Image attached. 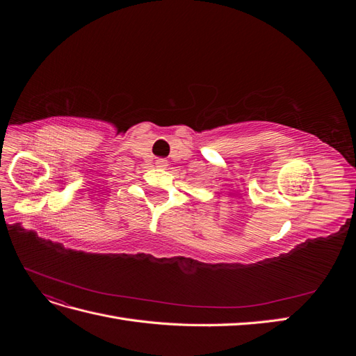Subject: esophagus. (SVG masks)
I'll list each match as a JSON object with an SVG mask.
<instances>
[{
  "mask_svg": "<svg viewBox=\"0 0 356 356\" xmlns=\"http://www.w3.org/2000/svg\"><path fill=\"white\" fill-rule=\"evenodd\" d=\"M156 163H157L159 168H166V166H168V161H166L165 159H159V160L156 161Z\"/></svg>",
  "mask_w": 356,
  "mask_h": 356,
  "instance_id": "esophagus-1",
  "label": "esophagus"
}]
</instances>
